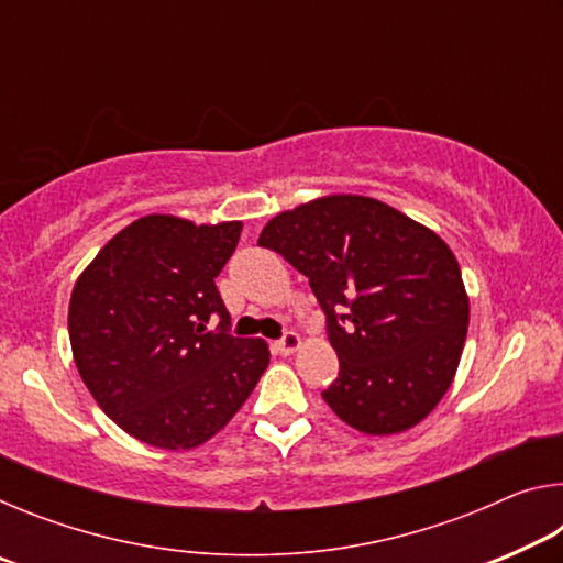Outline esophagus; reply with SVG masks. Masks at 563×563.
<instances>
[{"label":"esophagus","mask_w":563,"mask_h":563,"mask_svg":"<svg viewBox=\"0 0 563 563\" xmlns=\"http://www.w3.org/2000/svg\"><path fill=\"white\" fill-rule=\"evenodd\" d=\"M300 345H302V340H300L298 332H285L283 340L275 342V350H278L280 355H292V352L298 350Z\"/></svg>","instance_id":"obj_1"}]
</instances>
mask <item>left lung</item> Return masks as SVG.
<instances>
[{"label":"left lung","instance_id":"1","mask_svg":"<svg viewBox=\"0 0 563 563\" xmlns=\"http://www.w3.org/2000/svg\"><path fill=\"white\" fill-rule=\"evenodd\" d=\"M258 245L310 280L340 373L322 399L365 434H397L440 405L470 325L462 271L430 228L377 198L322 196L265 223Z\"/></svg>","mask_w":563,"mask_h":563}]
</instances>
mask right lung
<instances>
[{"label": "right lung", "instance_id": "obj_1", "mask_svg": "<svg viewBox=\"0 0 563 563\" xmlns=\"http://www.w3.org/2000/svg\"><path fill=\"white\" fill-rule=\"evenodd\" d=\"M241 231V221L144 216L113 235L74 285L76 369L139 442L170 452L208 442L268 367L265 340L228 335L231 316L216 288Z\"/></svg>", "mask_w": 563, "mask_h": 563}]
</instances>
